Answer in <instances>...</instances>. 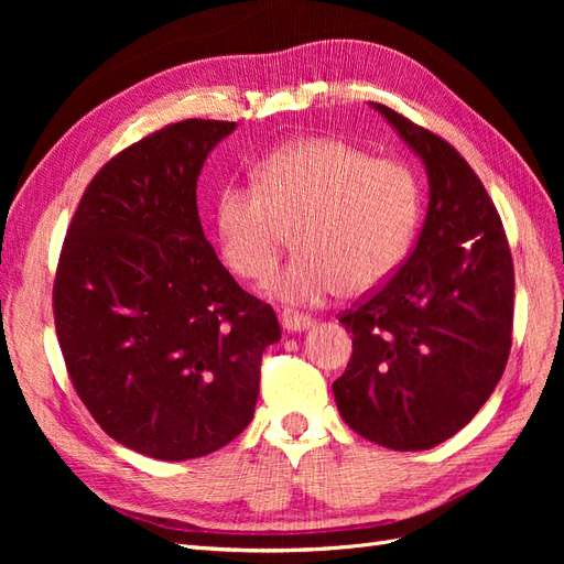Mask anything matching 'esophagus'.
<instances>
[{"instance_id":"1","label":"esophagus","mask_w":564,"mask_h":564,"mask_svg":"<svg viewBox=\"0 0 564 564\" xmlns=\"http://www.w3.org/2000/svg\"><path fill=\"white\" fill-rule=\"evenodd\" d=\"M280 324H282V329L289 334H301V332H308L313 327V319L305 315H296V313H282Z\"/></svg>"}]
</instances>
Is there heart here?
Segmentation results:
<instances>
[{
  "label": "heart",
  "mask_w": 564,
  "mask_h": 564,
  "mask_svg": "<svg viewBox=\"0 0 564 564\" xmlns=\"http://www.w3.org/2000/svg\"><path fill=\"white\" fill-rule=\"evenodd\" d=\"M419 218L412 169L327 135L270 152L256 183L232 181L216 197L218 251L245 280H268L296 228L301 253L268 284L289 305L379 289L406 259Z\"/></svg>",
  "instance_id": "obj_1"
}]
</instances>
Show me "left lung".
I'll use <instances>...</instances> for the list:
<instances>
[{"label": "left lung", "mask_w": 564, "mask_h": 564, "mask_svg": "<svg viewBox=\"0 0 564 564\" xmlns=\"http://www.w3.org/2000/svg\"><path fill=\"white\" fill-rule=\"evenodd\" d=\"M371 108L421 160L429 212L402 268L338 319L352 334V357L332 390L357 435L419 452L470 423L501 379L513 329V261L468 162L395 110Z\"/></svg>", "instance_id": "obj_1"}]
</instances>
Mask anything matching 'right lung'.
Here are the masks:
<instances>
[{
  "mask_svg": "<svg viewBox=\"0 0 564 564\" xmlns=\"http://www.w3.org/2000/svg\"><path fill=\"white\" fill-rule=\"evenodd\" d=\"M235 122L183 119L112 158L82 195L54 284L67 373L115 442L160 460L240 435L282 332L218 261L197 178Z\"/></svg>",
  "mask_w": 564,
  "mask_h": 564,
  "instance_id": "right-lung-1",
  "label": "right lung"
}]
</instances>
